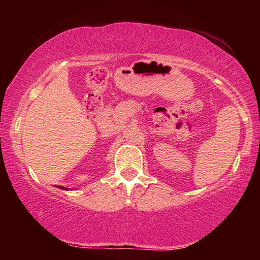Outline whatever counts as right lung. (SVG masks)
<instances>
[{
  "label": "right lung",
  "instance_id": "1",
  "mask_svg": "<svg viewBox=\"0 0 260 260\" xmlns=\"http://www.w3.org/2000/svg\"><path fill=\"white\" fill-rule=\"evenodd\" d=\"M58 188H60V189H65V190H69V189H67V188H64V187H59V186H58Z\"/></svg>",
  "mask_w": 260,
  "mask_h": 260
}]
</instances>
